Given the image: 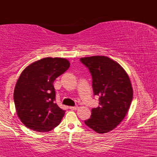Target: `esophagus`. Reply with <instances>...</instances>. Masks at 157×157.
<instances>
[{"label": "esophagus", "instance_id": "esophagus-1", "mask_svg": "<svg viewBox=\"0 0 157 157\" xmlns=\"http://www.w3.org/2000/svg\"><path fill=\"white\" fill-rule=\"evenodd\" d=\"M78 106H71V107H70V109L71 110H77V109H78Z\"/></svg>", "mask_w": 157, "mask_h": 157}]
</instances>
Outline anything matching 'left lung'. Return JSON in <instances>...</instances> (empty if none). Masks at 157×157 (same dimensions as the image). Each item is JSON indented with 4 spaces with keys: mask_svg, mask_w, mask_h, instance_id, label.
Returning <instances> with one entry per match:
<instances>
[{
    "mask_svg": "<svg viewBox=\"0 0 157 157\" xmlns=\"http://www.w3.org/2000/svg\"><path fill=\"white\" fill-rule=\"evenodd\" d=\"M80 61L92 76L94 94L98 95L99 106L91 110V118L85 120L98 134L112 131L127 114L133 99L128 75L117 61L106 56L81 57Z\"/></svg>",
    "mask_w": 157,
    "mask_h": 157,
    "instance_id": "left-lung-1",
    "label": "left lung"
}]
</instances>
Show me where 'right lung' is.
Masks as SVG:
<instances>
[{"instance_id": "1", "label": "right lung", "mask_w": 157, "mask_h": 157, "mask_svg": "<svg viewBox=\"0 0 157 157\" xmlns=\"http://www.w3.org/2000/svg\"><path fill=\"white\" fill-rule=\"evenodd\" d=\"M69 66L67 59L48 57L32 63L21 72L14 102L17 117L28 128L47 132L60 124L65 111L55 103L53 83Z\"/></svg>"}]
</instances>
